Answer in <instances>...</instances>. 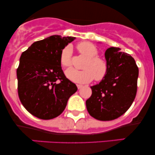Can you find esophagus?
Masks as SVG:
<instances>
[{"instance_id": "1", "label": "esophagus", "mask_w": 155, "mask_h": 155, "mask_svg": "<svg viewBox=\"0 0 155 155\" xmlns=\"http://www.w3.org/2000/svg\"><path fill=\"white\" fill-rule=\"evenodd\" d=\"M76 86H77V88L79 90V89H81V87H82L83 85H81V84H76Z\"/></svg>"}]
</instances>
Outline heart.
<instances>
[{"label": "heart", "instance_id": "obj_1", "mask_svg": "<svg viewBox=\"0 0 155 155\" xmlns=\"http://www.w3.org/2000/svg\"><path fill=\"white\" fill-rule=\"evenodd\" d=\"M79 52L86 58L84 63L83 70L78 71L69 68L65 71V76L70 81L79 84H87L95 79V81L104 79L108 73V66L106 61L97 57L98 50L90 42H81L77 45ZM72 47L68 45L60 54V63L62 66L71 65Z\"/></svg>", "mask_w": 155, "mask_h": 155}]
</instances>
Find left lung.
Returning a JSON list of instances; mask_svg holds the SVG:
<instances>
[{"label":"left lung","mask_w":155,"mask_h":155,"mask_svg":"<svg viewBox=\"0 0 155 155\" xmlns=\"http://www.w3.org/2000/svg\"><path fill=\"white\" fill-rule=\"evenodd\" d=\"M120 48L110 47L105 52L108 70L104 79L91 87L92 95L86 101L90 116L110 121L124 114L136 95L138 68L129 54Z\"/></svg>","instance_id":"1"}]
</instances>
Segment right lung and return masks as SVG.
I'll return each instance as SVG.
<instances>
[{"label":"right lung","mask_w":155,"mask_h":155,"mask_svg":"<svg viewBox=\"0 0 155 155\" xmlns=\"http://www.w3.org/2000/svg\"><path fill=\"white\" fill-rule=\"evenodd\" d=\"M74 37L54 35L33 43L23 51L17 70L19 100L41 120L61 114L77 87L62 70L60 54Z\"/></svg>","instance_id":"1"}]
</instances>
